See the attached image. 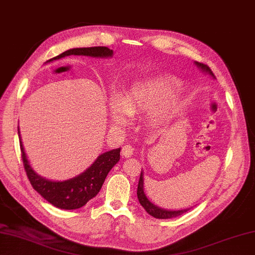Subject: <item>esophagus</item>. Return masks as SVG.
I'll list each match as a JSON object with an SVG mask.
<instances>
[{
	"label": "esophagus",
	"mask_w": 255,
	"mask_h": 255,
	"mask_svg": "<svg viewBox=\"0 0 255 255\" xmlns=\"http://www.w3.org/2000/svg\"><path fill=\"white\" fill-rule=\"evenodd\" d=\"M133 152H134V147L132 145H129V144H126L121 150V155L123 157H129L133 155Z\"/></svg>",
	"instance_id": "34e87169"
}]
</instances>
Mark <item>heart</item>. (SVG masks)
<instances>
[{
    "mask_svg": "<svg viewBox=\"0 0 255 255\" xmlns=\"http://www.w3.org/2000/svg\"><path fill=\"white\" fill-rule=\"evenodd\" d=\"M180 82L170 75H156L133 83L122 98L112 97L110 111L115 124H126L128 115L151 112L153 126L166 122L180 108V100L174 94Z\"/></svg>",
    "mask_w": 255,
    "mask_h": 255,
    "instance_id": "b5f03b06",
    "label": "heart"
}]
</instances>
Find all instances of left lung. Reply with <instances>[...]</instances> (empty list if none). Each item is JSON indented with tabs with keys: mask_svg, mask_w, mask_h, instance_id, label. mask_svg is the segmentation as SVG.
I'll return each instance as SVG.
<instances>
[{
	"mask_svg": "<svg viewBox=\"0 0 255 255\" xmlns=\"http://www.w3.org/2000/svg\"><path fill=\"white\" fill-rule=\"evenodd\" d=\"M195 64L199 66L201 70H203L206 73H209L212 78L215 79V75L213 74V72L211 71L208 65H205L203 63H199V62H195ZM144 180H143V171H141V175H140V180H138V184H137V199L138 202L143 206L144 210L146 212L152 215L153 218L155 219H171V218H176L179 215H182L183 213L187 212L189 209H184V210H179V211H169V210H164L158 208V206L154 205L152 202H150V200L146 198L145 193H144Z\"/></svg>",
	"mask_w": 255,
	"mask_h": 255,
	"instance_id": "obj_1",
	"label": "left lung"
}]
</instances>
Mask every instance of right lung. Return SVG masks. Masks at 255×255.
I'll list each match as a JSON object with an SVG mask.
<instances>
[{
  "label": "right lung",
  "instance_id": "1",
  "mask_svg": "<svg viewBox=\"0 0 255 255\" xmlns=\"http://www.w3.org/2000/svg\"><path fill=\"white\" fill-rule=\"evenodd\" d=\"M68 55H85L92 57H111L113 51L107 46H94V47H79V49H71L62 53L47 62L53 60H59L61 57ZM18 138H20V146L22 153V160L25 169L28 181L31 182L37 193H40L47 202L59 209L63 210H76L82 208L97 195L101 187H102L105 177L112 167L120 160V151L121 148L105 152L101 154L95 162L88 170H85L80 175L73 179L56 182L46 180L44 177L37 175L32 169L26 157L24 147L21 141L20 129L17 127Z\"/></svg>",
  "mask_w": 255,
  "mask_h": 255
}]
</instances>
